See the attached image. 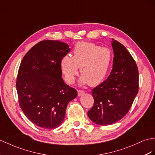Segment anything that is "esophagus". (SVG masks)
<instances>
[{
	"instance_id": "34e87169",
	"label": "esophagus",
	"mask_w": 155,
	"mask_h": 155,
	"mask_svg": "<svg viewBox=\"0 0 155 155\" xmlns=\"http://www.w3.org/2000/svg\"><path fill=\"white\" fill-rule=\"evenodd\" d=\"M84 93H85V92L84 91H81V90H78V95L79 97L82 96L83 95H84Z\"/></svg>"
}]
</instances>
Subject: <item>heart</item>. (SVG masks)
<instances>
[{"instance_id":"obj_1","label":"heart","mask_w":155,"mask_h":155,"mask_svg":"<svg viewBox=\"0 0 155 155\" xmlns=\"http://www.w3.org/2000/svg\"><path fill=\"white\" fill-rule=\"evenodd\" d=\"M112 55L107 48L86 42L75 45L72 57L65 56L61 59L60 67L66 81L72 84L79 74L82 75L79 82L81 85L89 84L96 86L103 81L110 65Z\"/></svg>"}]
</instances>
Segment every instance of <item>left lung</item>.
Here are the masks:
<instances>
[{
	"mask_svg": "<svg viewBox=\"0 0 155 155\" xmlns=\"http://www.w3.org/2000/svg\"><path fill=\"white\" fill-rule=\"evenodd\" d=\"M112 70L107 80L93 89L94 105L89 119L108 126L123 118L130 109L139 88V73L135 60L126 47L112 39Z\"/></svg>",
	"mask_w": 155,
	"mask_h": 155,
	"instance_id": "8db88e82",
	"label": "left lung"
}]
</instances>
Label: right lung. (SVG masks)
Masks as SVG:
<instances>
[{
    "label": "right lung",
    "instance_id": "obj_1",
    "mask_svg": "<svg viewBox=\"0 0 155 155\" xmlns=\"http://www.w3.org/2000/svg\"><path fill=\"white\" fill-rule=\"evenodd\" d=\"M70 51L69 45L60 41H42L20 64L16 81L20 107L30 121L44 129L58 127L68 104L78 96L62 78L60 61Z\"/></svg>",
    "mask_w": 155,
    "mask_h": 155
}]
</instances>
